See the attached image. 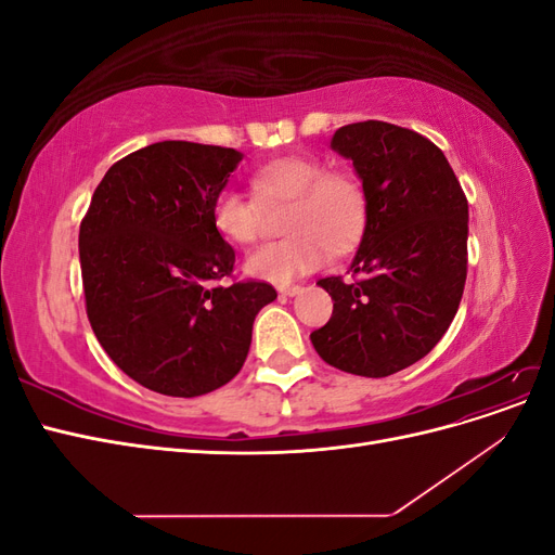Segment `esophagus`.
<instances>
[{"mask_svg": "<svg viewBox=\"0 0 555 555\" xmlns=\"http://www.w3.org/2000/svg\"><path fill=\"white\" fill-rule=\"evenodd\" d=\"M300 292H304V287H298V284H294V287H282L280 289V296H296V294H300Z\"/></svg>", "mask_w": 555, "mask_h": 555, "instance_id": "esophagus-1", "label": "esophagus"}]
</instances>
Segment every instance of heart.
Instances as JSON below:
<instances>
[{"mask_svg":"<svg viewBox=\"0 0 555 555\" xmlns=\"http://www.w3.org/2000/svg\"><path fill=\"white\" fill-rule=\"evenodd\" d=\"M261 204H287L284 222L289 238L266 243L249 251L245 273L261 282L287 287L322 266L331 247L335 251L354 245L365 224V196L361 184L347 176L326 171L312 157H280L251 176ZM215 231L229 243L249 245L259 238L261 208L238 190H222L212 201Z\"/></svg>","mask_w":555,"mask_h":555,"instance_id":"b5f03b06","label":"heart"}]
</instances>
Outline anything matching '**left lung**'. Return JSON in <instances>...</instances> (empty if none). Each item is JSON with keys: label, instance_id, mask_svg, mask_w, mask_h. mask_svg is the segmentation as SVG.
<instances>
[{"label": "left lung", "instance_id": "left-lung-1", "mask_svg": "<svg viewBox=\"0 0 555 555\" xmlns=\"http://www.w3.org/2000/svg\"><path fill=\"white\" fill-rule=\"evenodd\" d=\"M331 150L363 184L365 227L349 271L317 284L333 314L310 340L328 365L389 377L424 359L456 317L467 275V198L442 150L389 122L345 125Z\"/></svg>", "mask_w": 555, "mask_h": 555}]
</instances>
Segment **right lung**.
Here are the masks:
<instances>
[{"mask_svg":"<svg viewBox=\"0 0 555 555\" xmlns=\"http://www.w3.org/2000/svg\"><path fill=\"white\" fill-rule=\"evenodd\" d=\"M243 153L162 141L115 162L80 224L82 289L111 361L150 391L194 398L238 375L266 282L217 280L236 251L215 231L212 201Z\"/></svg>","mask_w":555,"mask_h":555,"instance_id":"1","label":"right lung"}]
</instances>
